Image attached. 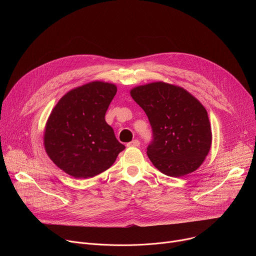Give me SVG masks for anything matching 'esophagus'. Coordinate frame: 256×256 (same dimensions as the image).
I'll list each match as a JSON object with an SVG mask.
<instances>
[{
    "mask_svg": "<svg viewBox=\"0 0 256 256\" xmlns=\"http://www.w3.org/2000/svg\"><path fill=\"white\" fill-rule=\"evenodd\" d=\"M128 147H138V146H140V142H139V140L135 139V140H132V142L128 143Z\"/></svg>",
    "mask_w": 256,
    "mask_h": 256,
    "instance_id": "1",
    "label": "esophagus"
}]
</instances>
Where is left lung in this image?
I'll return each mask as SVG.
<instances>
[{
	"label": "left lung",
	"instance_id": "left-lung-1",
	"mask_svg": "<svg viewBox=\"0 0 256 256\" xmlns=\"http://www.w3.org/2000/svg\"><path fill=\"white\" fill-rule=\"evenodd\" d=\"M130 93L152 124L154 141L147 156L158 170L180 178L202 165L212 140L202 104L184 88L162 80L136 86Z\"/></svg>",
	"mask_w": 256,
	"mask_h": 256
}]
</instances>
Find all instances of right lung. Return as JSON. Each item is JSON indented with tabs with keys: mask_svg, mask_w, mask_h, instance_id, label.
Returning a JSON list of instances; mask_svg holds the SVG:
<instances>
[{
	"mask_svg": "<svg viewBox=\"0 0 256 256\" xmlns=\"http://www.w3.org/2000/svg\"><path fill=\"white\" fill-rule=\"evenodd\" d=\"M116 92L113 83L92 80L65 93L52 110L44 132V150L68 176H96L126 148L104 119Z\"/></svg>",
	"mask_w": 256,
	"mask_h": 256,
	"instance_id": "1",
	"label": "right lung"
}]
</instances>
